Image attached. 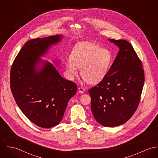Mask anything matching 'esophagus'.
<instances>
[{"mask_svg": "<svg viewBox=\"0 0 158 158\" xmlns=\"http://www.w3.org/2000/svg\"><path fill=\"white\" fill-rule=\"evenodd\" d=\"M85 90H86V89H85V88H82V87H79V88H78V91H79V92L81 93V94H83V92H85Z\"/></svg>", "mask_w": 158, "mask_h": 158, "instance_id": "34e87169", "label": "esophagus"}]
</instances>
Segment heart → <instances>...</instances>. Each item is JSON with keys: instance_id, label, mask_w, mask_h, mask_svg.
Here are the masks:
<instances>
[{"instance_id": "b5f03b06", "label": "heart", "mask_w": 158, "mask_h": 158, "mask_svg": "<svg viewBox=\"0 0 158 158\" xmlns=\"http://www.w3.org/2000/svg\"><path fill=\"white\" fill-rule=\"evenodd\" d=\"M112 61L111 52L94 44L81 43L75 45L70 55V61L66 63L69 77L77 75V68L80 75L89 83L100 81L106 76Z\"/></svg>"}]
</instances>
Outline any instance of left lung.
<instances>
[{"label": "left lung", "mask_w": 158, "mask_h": 158, "mask_svg": "<svg viewBox=\"0 0 158 158\" xmlns=\"http://www.w3.org/2000/svg\"><path fill=\"white\" fill-rule=\"evenodd\" d=\"M110 40L119 47L118 53L103 79L88 90L92 114L106 127L122 125L133 115L145 79L141 60L130 43Z\"/></svg>", "instance_id": "1"}]
</instances>
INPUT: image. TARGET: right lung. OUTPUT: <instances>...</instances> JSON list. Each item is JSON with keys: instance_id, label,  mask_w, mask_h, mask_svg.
<instances>
[{"instance_id": "obj_1", "label": "right lung", "mask_w": 158, "mask_h": 158, "mask_svg": "<svg viewBox=\"0 0 158 158\" xmlns=\"http://www.w3.org/2000/svg\"><path fill=\"white\" fill-rule=\"evenodd\" d=\"M60 40L55 35L29 40L10 70V88L18 106L31 122L44 128L61 122L69 100L77 90L76 83L63 78L50 63H45L41 70L35 69L39 56Z\"/></svg>"}]
</instances>
